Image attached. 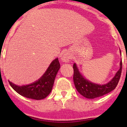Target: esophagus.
Listing matches in <instances>:
<instances>
[{
  "label": "esophagus",
  "instance_id": "34e87169",
  "mask_svg": "<svg viewBox=\"0 0 127 127\" xmlns=\"http://www.w3.org/2000/svg\"><path fill=\"white\" fill-rule=\"evenodd\" d=\"M62 60H63V62H69V60H70V56L69 55H67V54H64L62 57Z\"/></svg>",
  "mask_w": 127,
  "mask_h": 127
}]
</instances>
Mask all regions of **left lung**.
Wrapping results in <instances>:
<instances>
[{
  "instance_id": "left-lung-1",
  "label": "left lung",
  "mask_w": 127,
  "mask_h": 127,
  "mask_svg": "<svg viewBox=\"0 0 127 127\" xmlns=\"http://www.w3.org/2000/svg\"><path fill=\"white\" fill-rule=\"evenodd\" d=\"M122 56L121 50H120ZM73 80L75 87L79 94L87 98H95L111 92L115 89L120 79L122 70V61L120 63V69L111 80L104 85H98L90 81L82 76L76 64L73 65Z\"/></svg>"
}]
</instances>
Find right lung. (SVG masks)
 <instances>
[{"label": "right lung", "mask_w": 127, "mask_h": 127, "mask_svg": "<svg viewBox=\"0 0 127 127\" xmlns=\"http://www.w3.org/2000/svg\"><path fill=\"white\" fill-rule=\"evenodd\" d=\"M60 68L58 58L53 60L43 75L30 85L18 86L9 81L14 90L23 97L34 100L45 98L51 93L57 72Z\"/></svg>", "instance_id": "obj_1"}]
</instances>
